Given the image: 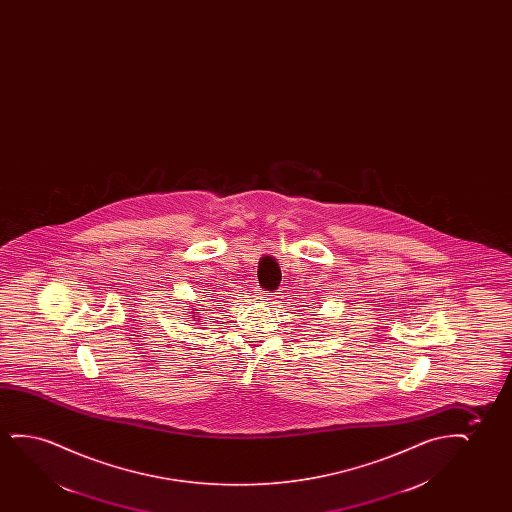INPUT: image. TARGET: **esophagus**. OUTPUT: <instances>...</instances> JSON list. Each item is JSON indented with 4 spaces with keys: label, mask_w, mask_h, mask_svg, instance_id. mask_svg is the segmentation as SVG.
<instances>
[{
    "label": "esophagus",
    "mask_w": 512,
    "mask_h": 512,
    "mask_svg": "<svg viewBox=\"0 0 512 512\" xmlns=\"http://www.w3.org/2000/svg\"><path fill=\"white\" fill-rule=\"evenodd\" d=\"M255 297H257L259 301H269V299H271V295L264 292V290H257V292H255Z\"/></svg>",
    "instance_id": "1"
}]
</instances>
